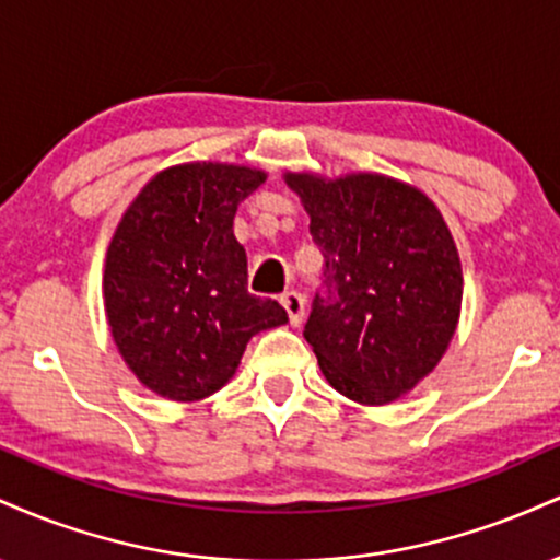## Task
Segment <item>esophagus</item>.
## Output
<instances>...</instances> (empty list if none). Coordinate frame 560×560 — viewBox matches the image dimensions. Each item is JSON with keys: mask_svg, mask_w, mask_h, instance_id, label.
I'll return each instance as SVG.
<instances>
[{"mask_svg": "<svg viewBox=\"0 0 560 560\" xmlns=\"http://www.w3.org/2000/svg\"><path fill=\"white\" fill-rule=\"evenodd\" d=\"M281 305L287 307L289 324L300 326L302 318H305V298H302L298 289H289V292L281 294Z\"/></svg>", "mask_w": 560, "mask_h": 560, "instance_id": "34e87169", "label": "esophagus"}]
</instances>
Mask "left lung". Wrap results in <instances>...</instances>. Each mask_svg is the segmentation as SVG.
<instances>
[{"mask_svg":"<svg viewBox=\"0 0 560 560\" xmlns=\"http://www.w3.org/2000/svg\"><path fill=\"white\" fill-rule=\"evenodd\" d=\"M324 255L305 339L337 392L384 405L440 363L464 276L440 210L413 186L358 173L326 184L289 173Z\"/></svg>","mask_w":560,"mask_h":560,"instance_id":"8db88e82","label":"left lung"}]
</instances>
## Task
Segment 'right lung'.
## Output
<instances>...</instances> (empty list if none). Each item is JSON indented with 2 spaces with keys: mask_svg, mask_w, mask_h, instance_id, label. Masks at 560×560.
Masks as SVG:
<instances>
[{
  "mask_svg": "<svg viewBox=\"0 0 560 560\" xmlns=\"http://www.w3.org/2000/svg\"><path fill=\"white\" fill-rule=\"evenodd\" d=\"M266 173L189 163L158 173L126 210L105 262V311L128 369L158 395L202 400L234 376L249 339L287 324L247 292L234 236L242 199Z\"/></svg>",
  "mask_w": 560,
  "mask_h": 560,
  "instance_id": "add662e5",
  "label": "right lung"
}]
</instances>
